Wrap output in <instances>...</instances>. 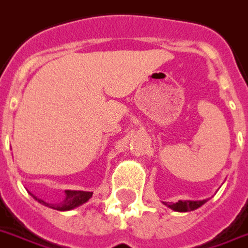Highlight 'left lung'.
Returning a JSON list of instances; mask_svg holds the SVG:
<instances>
[{
    "label": "left lung",
    "instance_id": "obj_1",
    "mask_svg": "<svg viewBox=\"0 0 248 248\" xmlns=\"http://www.w3.org/2000/svg\"><path fill=\"white\" fill-rule=\"evenodd\" d=\"M206 202V200H201V201H190V200H186V201H178L176 204H164L168 206V208L173 209L174 211H192V210H196L197 208H200L201 205H204Z\"/></svg>",
    "mask_w": 248,
    "mask_h": 248
}]
</instances>
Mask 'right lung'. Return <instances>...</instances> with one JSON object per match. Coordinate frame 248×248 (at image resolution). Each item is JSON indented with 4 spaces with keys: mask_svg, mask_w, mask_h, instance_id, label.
Here are the masks:
<instances>
[{
    "mask_svg": "<svg viewBox=\"0 0 248 248\" xmlns=\"http://www.w3.org/2000/svg\"><path fill=\"white\" fill-rule=\"evenodd\" d=\"M30 194V192H29ZM31 196L38 200L40 204L46 205V206H49V208L54 209V210H60V211H65V210H71V209L76 208L78 205L84 204L86 201L89 200L90 197L93 196V192H86V191H71V190H66V199L60 204H48L46 201L40 200L37 196H34L33 194H30Z\"/></svg>",
    "mask_w": 248,
    "mask_h": 248,
    "instance_id": "right-lung-1",
    "label": "right lung"
}]
</instances>
